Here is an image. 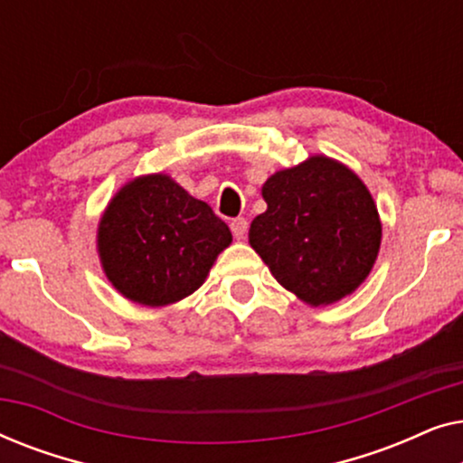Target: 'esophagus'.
Segmentation results:
<instances>
[{
    "label": "esophagus",
    "instance_id": "esophagus-1",
    "mask_svg": "<svg viewBox=\"0 0 463 463\" xmlns=\"http://www.w3.org/2000/svg\"><path fill=\"white\" fill-rule=\"evenodd\" d=\"M230 227H232L233 238H236V240H242V238L246 236V232H249V221L242 219V217H238V219H233V221H232Z\"/></svg>",
    "mask_w": 463,
    "mask_h": 463
}]
</instances>
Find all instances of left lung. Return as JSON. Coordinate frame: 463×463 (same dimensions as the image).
<instances>
[{"label":"left lung","instance_id":"1","mask_svg":"<svg viewBox=\"0 0 463 463\" xmlns=\"http://www.w3.org/2000/svg\"><path fill=\"white\" fill-rule=\"evenodd\" d=\"M268 211L249 242L284 288L309 306L350 295L375 263L382 223L364 183L344 164L314 156L269 176Z\"/></svg>","mask_w":463,"mask_h":463}]
</instances>
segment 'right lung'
Wrapping results in <instances>:
<instances>
[{"instance_id": "1", "label": "right lung", "mask_w": 463, "mask_h": 463, "mask_svg": "<svg viewBox=\"0 0 463 463\" xmlns=\"http://www.w3.org/2000/svg\"><path fill=\"white\" fill-rule=\"evenodd\" d=\"M232 232L206 202L166 175L135 179L118 192L99 225L105 274L124 297L160 307L192 295Z\"/></svg>"}]
</instances>
